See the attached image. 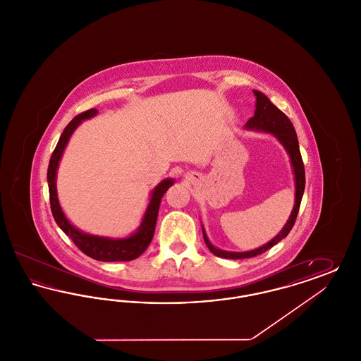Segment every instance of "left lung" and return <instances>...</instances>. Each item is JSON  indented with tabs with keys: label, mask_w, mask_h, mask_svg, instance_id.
Listing matches in <instances>:
<instances>
[{
	"label": "left lung",
	"mask_w": 361,
	"mask_h": 361,
	"mask_svg": "<svg viewBox=\"0 0 361 361\" xmlns=\"http://www.w3.org/2000/svg\"><path fill=\"white\" fill-rule=\"evenodd\" d=\"M253 92H255V96H256V111H255V116L247 121L245 127L250 128V130H259V131H267V133L274 134L281 142V145L286 147V150L288 152L290 158H291L293 174H295V184H296L295 206H293L291 215H290V219L287 221V224L283 227V230L276 235L275 238L271 242H268L267 245L258 247L256 250H252V252L234 253V252H224L221 249H216L211 245V242L207 238L206 233L203 230V237H204V242H206L208 249L218 257L230 258V259L256 257L258 255H262L264 252L271 249L272 246H275L277 242L286 238L288 235V233L291 231L295 221H296L300 202H302V197H303V192H305V184H306L305 165H303V159H302L300 150H299L298 137H296V133H295V128L292 126L291 121L264 93H261L258 90H253Z\"/></svg>",
	"instance_id": "1"
}]
</instances>
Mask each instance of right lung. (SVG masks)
Masks as SVG:
<instances>
[{"label":"right lung","mask_w":361,"mask_h":361,"mask_svg":"<svg viewBox=\"0 0 361 361\" xmlns=\"http://www.w3.org/2000/svg\"><path fill=\"white\" fill-rule=\"evenodd\" d=\"M99 111L94 108H90L85 112L77 115L69 124L65 127L62 135L59 137L55 150L52 152L49 169H47V181H49V192H50V204H51V212L54 219L56 224L63 230L66 235H69L74 245L82 252L86 256H89L93 259L97 261H131L134 258H137L150 245L154 235L155 224H157V216H158V209H159V203L164 196V193L168 190V188L173 184V180L166 178L162 183H159L155 187L153 193H152V200L149 203V207L146 209V214L143 216V221L139 226L137 233L133 234L128 238L123 240H111V238H104V237H97V235H89L78 228H75L73 224H70L69 221L66 219L65 214L62 212L59 202H58V195H56V185H55V177H56V169L59 159L63 153V149L66 147L70 137L73 131L77 128V126L85 119L93 118Z\"/></svg>","instance_id":"1"}]
</instances>
